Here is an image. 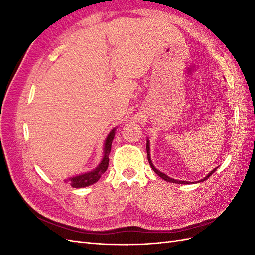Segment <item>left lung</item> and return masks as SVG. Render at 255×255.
<instances>
[{
    "mask_svg": "<svg viewBox=\"0 0 255 255\" xmlns=\"http://www.w3.org/2000/svg\"><path fill=\"white\" fill-rule=\"evenodd\" d=\"M146 154H148V160H149V164H150V166H151V168L153 169V171L155 172L157 175H159L161 179H164L165 181H167V182H170V183H176V184H189V182H185V181H177V180H174V179H171V177H169L168 175H166L165 173H163V172H160L159 170H157V169L153 166V164H152V160H151V157H150V143H149V140H146ZM216 169L217 168H215L214 170H212L210 173H208L204 179H202L201 181H199V182H203V181H205L206 179H208V177H210L215 171H216Z\"/></svg>",
    "mask_w": 255,
    "mask_h": 255,
    "instance_id": "8db88e82",
    "label": "left lung"
}]
</instances>
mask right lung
I'll use <instances>...</instances> for the list:
<instances>
[{
	"label": "right lung",
	"mask_w": 255,
	"mask_h": 255,
	"mask_svg": "<svg viewBox=\"0 0 255 255\" xmlns=\"http://www.w3.org/2000/svg\"><path fill=\"white\" fill-rule=\"evenodd\" d=\"M115 137V128L112 130V132L107 136L106 140H105V144H104V156L101 163L99 164V166L92 170L90 172L87 173H83L80 175H76L73 177H70V179L67 180L70 182V185L74 188H82V187H86L89 186V185L94 184L96 182H98V180L101 177V175L107 170L109 168V163H110V158L109 155L111 153V149H112V142L114 140Z\"/></svg>",
	"instance_id": "1"
}]
</instances>
